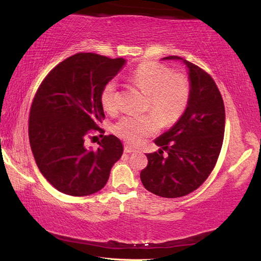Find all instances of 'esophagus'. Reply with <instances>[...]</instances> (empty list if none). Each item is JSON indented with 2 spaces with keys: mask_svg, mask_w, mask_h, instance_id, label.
<instances>
[{
  "mask_svg": "<svg viewBox=\"0 0 261 261\" xmlns=\"http://www.w3.org/2000/svg\"><path fill=\"white\" fill-rule=\"evenodd\" d=\"M124 152H126V153H131V152H136V150H135L134 148H131V146L126 145V146H124Z\"/></svg>",
  "mask_w": 261,
  "mask_h": 261,
  "instance_id": "esophagus-1",
  "label": "esophagus"
}]
</instances>
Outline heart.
<instances>
[{
  "mask_svg": "<svg viewBox=\"0 0 261 261\" xmlns=\"http://www.w3.org/2000/svg\"><path fill=\"white\" fill-rule=\"evenodd\" d=\"M131 80L148 94V107L163 124L175 123L185 112L190 99V86L182 76L173 75L168 68L159 64L143 63L132 73ZM101 104L110 113L118 109V84L115 81L104 85ZM158 118L154 115L124 116L115 124L114 132L130 145H141L159 130Z\"/></svg>",
  "mask_w": 261,
  "mask_h": 261,
  "instance_id": "obj_1",
  "label": "heart"
}]
</instances>
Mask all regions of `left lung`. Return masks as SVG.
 <instances>
[{
  "mask_svg": "<svg viewBox=\"0 0 261 261\" xmlns=\"http://www.w3.org/2000/svg\"><path fill=\"white\" fill-rule=\"evenodd\" d=\"M163 59L179 60L186 66L190 99L176 123L154 139L160 148L146 154L148 165L140 178L147 191L175 198L197 190L213 170L223 143L225 110L219 88L207 73L180 57Z\"/></svg>",
  "mask_w": 261,
  "mask_h": 261,
  "instance_id": "1",
  "label": "left lung"
}]
</instances>
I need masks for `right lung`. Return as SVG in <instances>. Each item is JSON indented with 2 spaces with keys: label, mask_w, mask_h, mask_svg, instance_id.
Here are the masks:
<instances>
[{
  "label": "right lung",
  "mask_w": 261,
  "mask_h": 261,
  "mask_svg": "<svg viewBox=\"0 0 261 261\" xmlns=\"http://www.w3.org/2000/svg\"><path fill=\"white\" fill-rule=\"evenodd\" d=\"M125 59L76 54L58 64L41 83L31 105L29 140L43 177L64 194L87 196L107 184L123 146L113 135L99 147L85 146L86 137L104 118L101 92Z\"/></svg>",
  "instance_id": "right-lung-1"
}]
</instances>
